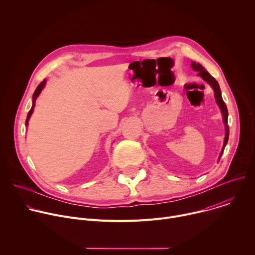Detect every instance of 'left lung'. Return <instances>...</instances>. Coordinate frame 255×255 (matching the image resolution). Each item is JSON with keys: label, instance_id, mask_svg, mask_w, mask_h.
<instances>
[{"label": "left lung", "instance_id": "1", "mask_svg": "<svg viewBox=\"0 0 255 255\" xmlns=\"http://www.w3.org/2000/svg\"><path fill=\"white\" fill-rule=\"evenodd\" d=\"M192 68L195 71H198V76L201 77L206 83H208L212 87V89L214 91V96H215L216 103H217L218 106H219L220 110H221V113H222V116H223V123L225 125V137H224V143H223V147H222L221 153L219 155V158H218V160H220V158H221V156H222V154L224 152L226 144L228 142V138H229L228 110H227V107H226V104L224 103V101L222 99V94H221V90H220L219 84H218V82L205 69V67H203L200 63H196L195 61H192Z\"/></svg>", "mask_w": 255, "mask_h": 255}]
</instances>
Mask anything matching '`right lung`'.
I'll use <instances>...</instances> for the list:
<instances>
[{"instance_id":"right-lung-1","label":"right lung","mask_w":255,"mask_h":255,"mask_svg":"<svg viewBox=\"0 0 255 255\" xmlns=\"http://www.w3.org/2000/svg\"><path fill=\"white\" fill-rule=\"evenodd\" d=\"M45 85H46V80H44L42 83H40V85H39L37 88H36V90H35V92H34V94H33V97H32V107H31L30 111H29V113H28V115H27V119H26V122H25V125H26V126H28L29 119H30V117H31V115H32V113H33V111H34V107H35L36 99L38 98V96L40 95V93H41V91L43 90V88L45 87Z\"/></svg>"}]
</instances>
